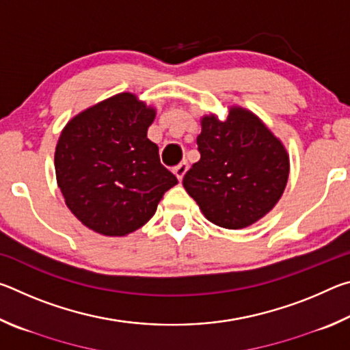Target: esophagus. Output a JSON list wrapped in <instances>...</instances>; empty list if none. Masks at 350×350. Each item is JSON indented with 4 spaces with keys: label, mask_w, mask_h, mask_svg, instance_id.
Returning a JSON list of instances; mask_svg holds the SVG:
<instances>
[{
    "label": "esophagus",
    "mask_w": 350,
    "mask_h": 350,
    "mask_svg": "<svg viewBox=\"0 0 350 350\" xmlns=\"http://www.w3.org/2000/svg\"><path fill=\"white\" fill-rule=\"evenodd\" d=\"M187 170H188V163L182 162V163L177 165V167H174L173 171H174V174L177 176V179L182 180L183 176H185V173H187Z\"/></svg>",
    "instance_id": "1"
}]
</instances>
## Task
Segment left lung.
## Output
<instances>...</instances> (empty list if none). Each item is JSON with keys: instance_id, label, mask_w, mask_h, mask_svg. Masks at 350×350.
<instances>
[{"instance_id": "obj_1", "label": "left lung", "mask_w": 350, "mask_h": 350, "mask_svg": "<svg viewBox=\"0 0 350 350\" xmlns=\"http://www.w3.org/2000/svg\"><path fill=\"white\" fill-rule=\"evenodd\" d=\"M198 150L200 161L183 176V187L210 222L244 228L280 200L288 156L252 112L232 108L225 122L204 117Z\"/></svg>"}]
</instances>
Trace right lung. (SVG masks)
I'll return each mask as SVG.
<instances>
[{"label": "right lung", "mask_w": 350, "mask_h": 350, "mask_svg": "<svg viewBox=\"0 0 350 350\" xmlns=\"http://www.w3.org/2000/svg\"><path fill=\"white\" fill-rule=\"evenodd\" d=\"M156 112L123 92L80 112L63 129L55 173L79 221L105 236H125L146 224L177 177L146 137Z\"/></svg>", "instance_id": "obj_1"}]
</instances>
